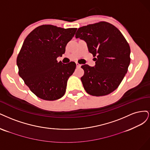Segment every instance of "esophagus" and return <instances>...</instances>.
Listing matches in <instances>:
<instances>
[{
  "mask_svg": "<svg viewBox=\"0 0 150 150\" xmlns=\"http://www.w3.org/2000/svg\"><path fill=\"white\" fill-rule=\"evenodd\" d=\"M76 67H78V68H80V67H81V65L79 64V63H77V62H76Z\"/></svg>",
  "mask_w": 150,
  "mask_h": 150,
  "instance_id": "obj_1",
  "label": "esophagus"
}]
</instances>
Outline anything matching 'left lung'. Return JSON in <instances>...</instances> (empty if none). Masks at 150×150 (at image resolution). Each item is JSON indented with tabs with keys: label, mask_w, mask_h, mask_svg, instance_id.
<instances>
[{
	"label": "left lung",
	"mask_w": 150,
	"mask_h": 150,
	"mask_svg": "<svg viewBox=\"0 0 150 150\" xmlns=\"http://www.w3.org/2000/svg\"><path fill=\"white\" fill-rule=\"evenodd\" d=\"M76 38L83 40L95 58V65L81 67L83 87L88 94L104 96L117 89L127 73L130 63V47L118 28L107 22L79 28Z\"/></svg>",
	"instance_id": "1"
}]
</instances>
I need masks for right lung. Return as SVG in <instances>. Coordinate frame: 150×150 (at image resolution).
<instances>
[{"instance_id": "right-lung-1", "label": "right lung", "mask_w": 150, "mask_h": 150, "mask_svg": "<svg viewBox=\"0 0 150 150\" xmlns=\"http://www.w3.org/2000/svg\"><path fill=\"white\" fill-rule=\"evenodd\" d=\"M76 31L52 25L35 28L27 35L17 58L18 75L32 92L38 98L53 101L62 98L67 80L73 74L76 64L58 62L65 47Z\"/></svg>"}]
</instances>
